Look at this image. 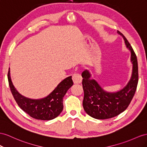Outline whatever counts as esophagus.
Here are the masks:
<instances>
[{
	"label": "esophagus",
	"instance_id": "esophagus-1",
	"mask_svg": "<svg viewBox=\"0 0 147 147\" xmlns=\"http://www.w3.org/2000/svg\"><path fill=\"white\" fill-rule=\"evenodd\" d=\"M72 79H73L74 84H79V83H81L82 78L81 75L80 73H74L73 74Z\"/></svg>",
	"mask_w": 147,
	"mask_h": 147
}]
</instances>
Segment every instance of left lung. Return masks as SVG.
<instances>
[{
	"label": "left lung",
	"instance_id": "8db88e82",
	"mask_svg": "<svg viewBox=\"0 0 147 147\" xmlns=\"http://www.w3.org/2000/svg\"><path fill=\"white\" fill-rule=\"evenodd\" d=\"M125 41L126 47L131 52V62L133 69L130 80L127 84L115 92L105 91L97 82L90 79L91 74L88 70L82 73L84 99L82 105L85 112L96 119H107L119 115L129 106L136 91L138 71L137 56L130 44L122 33L117 30Z\"/></svg>",
	"mask_w": 147,
	"mask_h": 147
}]
</instances>
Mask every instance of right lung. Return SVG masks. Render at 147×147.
<instances>
[{
    "label": "right lung",
    "instance_id": "right-lung-1",
    "mask_svg": "<svg viewBox=\"0 0 147 147\" xmlns=\"http://www.w3.org/2000/svg\"><path fill=\"white\" fill-rule=\"evenodd\" d=\"M8 81L12 95L22 110L32 118L38 120H50L58 117L63 109V97L73 84L72 77L63 80L47 97L40 99H32L21 95L13 86L8 72Z\"/></svg>",
    "mask_w": 147,
    "mask_h": 147
}]
</instances>
